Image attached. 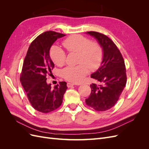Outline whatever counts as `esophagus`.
<instances>
[{
  "label": "esophagus",
  "mask_w": 149,
  "mask_h": 149,
  "mask_svg": "<svg viewBox=\"0 0 149 149\" xmlns=\"http://www.w3.org/2000/svg\"><path fill=\"white\" fill-rule=\"evenodd\" d=\"M75 84H74V83H67V86L68 87V88H71V87H73V86H74Z\"/></svg>",
  "instance_id": "1"
}]
</instances>
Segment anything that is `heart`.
<instances>
[{
  "instance_id": "1",
  "label": "heart",
  "mask_w": 149,
  "mask_h": 149,
  "mask_svg": "<svg viewBox=\"0 0 149 149\" xmlns=\"http://www.w3.org/2000/svg\"><path fill=\"white\" fill-rule=\"evenodd\" d=\"M70 52L79 54L78 61L82 63L75 66H68L61 71L65 79L73 83H79L89 72L97 70L100 66L103 58L101 47L97 43L91 42L89 38L80 35L70 36L63 43ZM50 57L54 63L61 66L65 63L66 53L60 47L54 46L50 50Z\"/></svg>"
}]
</instances>
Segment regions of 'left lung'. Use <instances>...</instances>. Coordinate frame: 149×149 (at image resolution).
Here are the masks:
<instances>
[{
  "mask_svg": "<svg viewBox=\"0 0 149 149\" xmlns=\"http://www.w3.org/2000/svg\"><path fill=\"white\" fill-rule=\"evenodd\" d=\"M86 34L97 40L102 49L103 58L100 68L91 75L98 84L90 85L91 92L85 101L96 111H105L116 104L125 86L124 60L118 48L106 35L96 31H87Z\"/></svg>",
  "mask_w": 149,
  "mask_h": 149,
  "instance_id": "left-lung-1",
  "label": "left lung"
}]
</instances>
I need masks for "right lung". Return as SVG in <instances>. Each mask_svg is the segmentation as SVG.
I'll list each match as a JSON object with an SVG mask.
<instances>
[{"label":"right lung","instance_id":"right-lung-1","mask_svg":"<svg viewBox=\"0 0 149 149\" xmlns=\"http://www.w3.org/2000/svg\"><path fill=\"white\" fill-rule=\"evenodd\" d=\"M65 35L53 31L40 34L30 44L24 61L20 76L22 85L31 105L43 113L52 112L61 106L68 88L65 81L53 88L47 81V74H51L55 66L49 50L58 38Z\"/></svg>","mask_w":149,"mask_h":149}]
</instances>
